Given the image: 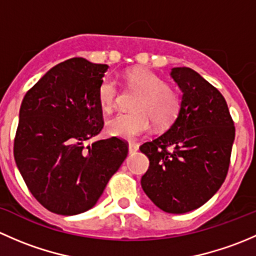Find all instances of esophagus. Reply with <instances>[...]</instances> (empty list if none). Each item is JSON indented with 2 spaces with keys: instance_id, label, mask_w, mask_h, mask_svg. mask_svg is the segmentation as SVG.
Listing matches in <instances>:
<instances>
[{
  "instance_id": "1",
  "label": "esophagus",
  "mask_w": 256,
  "mask_h": 256,
  "mask_svg": "<svg viewBox=\"0 0 256 256\" xmlns=\"http://www.w3.org/2000/svg\"><path fill=\"white\" fill-rule=\"evenodd\" d=\"M138 150V144H135V142L128 144V152H130V154H135Z\"/></svg>"
}]
</instances>
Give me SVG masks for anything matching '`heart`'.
Returning <instances> with one entry per match:
<instances>
[{"label":"heart","instance_id":"b5f03b06","mask_svg":"<svg viewBox=\"0 0 256 256\" xmlns=\"http://www.w3.org/2000/svg\"><path fill=\"white\" fill-rule=\"evenodd\" d=\"M126 84L141 92L134 104L132 112H118L106 122L112 136L131 140L147 132L151 121L158 128H166L174 121L180 109V95L166 85V82L154 72L144 68L131 69L125 76ZM120 95L115 79L105 78L98 88V100L102 109L112 112Z\"/></svg>","mask_w":256,"mask_h":256}]
</instances>
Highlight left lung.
<instances>
[{"label":"left lung","instance_id":"8db88e82","mask_svg":"<svg viewBox=\"0 0 256 256\" xmlns=\"http://www.w3.org/2000/svg\"><path fill=\"white\" fill-rule=\"evenodd\" d=\"M182 90L180 109L164 134L140 146L150 160L141 178L147 197L167 213L208 202L226 180L236 126L226 99L193 69H172Z\"/></svg>","mask_w":256,"mask_h":256}]
</instances>
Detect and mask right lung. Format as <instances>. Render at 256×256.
<instances>
[{
	"label": "right lung",
	"instance_id": "add662e5",
	"mask_svg": "<svg viewBox=\"0 0 256 256\" xmlns=\"http://www.w3.org/2000/svg\"><path fill=\"white\" fill-rule=\"evenodd\" d=\"M108 68L68 59L38 80L20 104L16 164L33 197L56 214L74 216L94 207L128 156L122 138L85 146L104 128L98 88Z\"/></svg>",
	"mask_w": 256,
	"mask_h": 256
}]
</instances>
